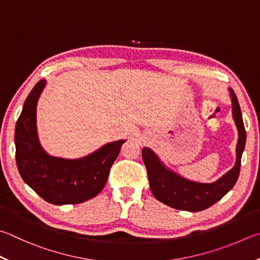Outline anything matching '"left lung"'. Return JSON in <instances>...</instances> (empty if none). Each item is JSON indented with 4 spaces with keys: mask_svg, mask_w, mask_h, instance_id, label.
<instances>
[{
    "mask_svg": "<svg viewBox=\"0 0 260 260\" xmlns=\"http://www.w3.org/2000/svg\"><path fill=\"white\" fill-rule=\"evenodd\" d=\"M229 93L232 103V117L238 129L234 167L215 182L191 181L168 168L152 149L145 146L142 150L143 162L148 172L150 190L158 201L178 210L201 211L219 201L237 183L247 135L238 98L232 88H229Z\"/></svg>",
    "mask_w": 260,
    "mask_h": 260,
    "instance_id": "8db88e82",
    "label": "left lung"
}]
</instances>
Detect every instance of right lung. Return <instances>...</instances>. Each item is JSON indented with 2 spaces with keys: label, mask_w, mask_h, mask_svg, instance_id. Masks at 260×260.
Here are the masks:
<instances>
[{
  "label": "right lung",
  "mask_w": 260,
  "mask_h": 260,
  "mask_svg": "<svg viewBox=\"0 0 260 260\" xmlns=\"http://www.w3.org/2000/svg\"><path fill=\"white\" fill-rule=\"evenodd\" d=\"M46 86L41 79L23 103L16 131V160L19 174L28 186L52 205H76L92 199L105 187L110 168L126 140L107 143L82 158L49 154L37 134V102Z\"/></svg>",
  "instance_id": "obj_1"
}]
</instances>
